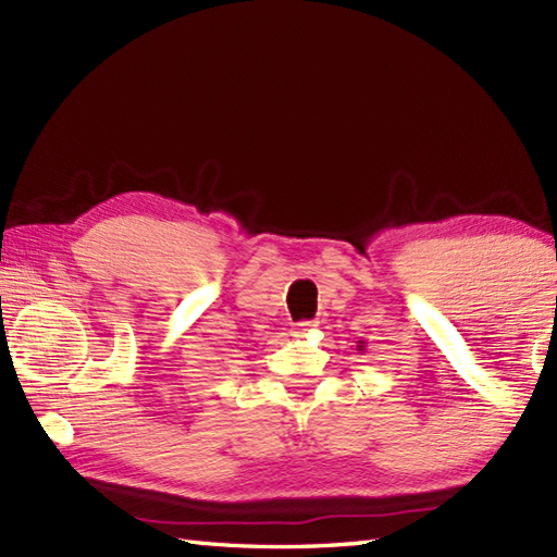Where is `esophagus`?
<instances>
[{
	"instance_id": "obj_1",
	"label": "esophagus",
	"mask_w": 557,
	"mask_h": 557,
	"mask_svg": "<svg viewBox=\"0 0 557 557\" xmlns=\"http://www.w3.org/2000/svg\"><path fill=\"white\" fill-rule=\"evenodd\" d=\"M313 327H315V323H313V321H301V323L294 325V335H297V337H304L306 333H311Z\"/></svg>"
}]
</instances>
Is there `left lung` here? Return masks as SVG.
I'll list each match as a JSON object with an SVG mask.
<instances>
[{"instance_id":"obj_1","label":"left lung","mask_w":557,"mask_h":557,"mask_svg":"<svg viewBox=\"0 0 557 557\" xmlns=\"http://www.w3.org/2000/svg\"><path fill=\"white\" fill-rule=\"evenodd\" d=\"M361 347H363V342H359V349H361Z\"/></svg>"}]
</instances>
